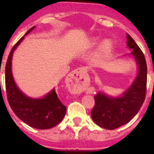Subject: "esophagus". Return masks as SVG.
I'll return each instance as SVG.
<instances>
[{
    "instance_id": "esophagus-1",
    "label": "esophagus",
    "mask_w": 154,
    "mask_h": 154,
    "mask_svg": "<svg viewBox=\"0 0 154 154\" xmlns=\"http://www.w3.org/2000/svg\"><path fill=\"white\" fill-rule=\"evenodd\" d=\"M67 83L71 90L74 92L85 89L89 85V79L86 75L85 69L79 68L72 71L68 75Z\"/></svg>"
}]
</instances>
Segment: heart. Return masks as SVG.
Returning a JSON list of instances; mask_svg holds the SVG:
<instances>
[{
    "label": "heart",
    "instance_id": "b5f03b06",
    "mask_svg": "<svg viewBox=\"0 0 154 154\" xmlns=\"http://www.w3.org/2000/svg\"><path fill=\"white\" fill-rule=\"evenodd\" d=\"M112 42H111L110 40H109V39H106V40L103 41V43L101 44V47H100V48H101V50H103V51H108L112 48Z\"/></svg>",
    "mask_w": 154,
    "mask_h": 154
}]
</instances>
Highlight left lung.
Segmentation results:
<instances>
[{"instance_id":"obj_1","label":"left lung","mask_w":154,"mask_h":154,"mask_svg":"<svg viewBox=\"0 0 154 154\" xmlns=\"http://www.w3.org/2000/svg\"><path fill=\"white\" fill-rule=\"evenodd\" d=\"M127 47L133 49L139 68L138 75L131 86L119 97H110L103 92L94 96L95 106L91 116L95 123L107 130H114L130 122L140 109L146 93L147 66L143 53L130 35Z\"/></svg>"}]
</instances>
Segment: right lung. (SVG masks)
Masks as SVG:
<instances>
[{
  "label": "right lung",
  "mask_w": 154,
  "mask_h": 154,
  "mask_svg": "<svg viewBox=\"0 0 154 154\" xmlns=\"http://www.w3.org/2000/svg\"><path fill=\"white\" fill-rule=\"evenodd\" d=\"M35 27L30 28L25 35H28ZM23 36L12 48L8 55L5 66V85L8 101L13 112L20 119L30 126L40 130L50 129L63 119L66 112L64 106L53 89L45 97L32 99L26 96L19 90L14 81L11 72V60L13 52L24 39Z\"/></svg>",
  "instance_id": "add662e5"
}]
</instances>
